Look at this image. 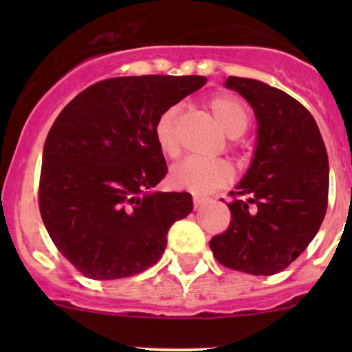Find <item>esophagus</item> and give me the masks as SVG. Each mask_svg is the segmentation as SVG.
I'll list each match as a JSON object with an SVG mask.
<instances>
[{"label":"esophagus","instance_id":"obj_1","mask_svg":"<svg viewBox=\"0 0 352 352\" xmlns=\"http://www.w3.org/2000/svg\"><path fill=\"white\" fill-rule=\"evenodd\" d=\"M206 202H208V199H206V197L196 196V197H194V208H196V209H201L202 206L206 204Z\"/></svg>","mask_w":352,"mask_h":352}]
</instances>
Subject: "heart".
<instances>
[{
  "label": "heart",
  "mask_w": 352,
  "mask_h": 352,
  "mask_svg": "<svg viewBox=\"0 0 352 352\" xmlns=\"http://www.w3.org/2000/svg\"><path fill=\"white\" fill-rule=\"evenodd\" d=\"M209 109L230 138H239L247 131L250 120L248 112L236 98L225 97V95L214 97L209 100ZM177 117H179V107L172 105L163 110L155 122V140L160 151L168 158H175L180 153ZM168 179L175 189L189 190L196 196H206L232 182L233 168L225 160L187 158L170 170Z\"/></svg>",
  "instance_id": "1"
}]
</instances>
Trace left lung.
Wrapping results in <instances>:
<instances>
[{
	"label": "left lung",
	"mask_w": 352,
	"mask_h": 352,
	"mask_svg": "<svg viewBox=\"0 0 352 352\" xmlns=\"http://www.w3.org/2000/svg\"><path fill=\"white\" fill-rule=\"evenodd\" d=\"M257 119V148L250 168L232 190V221L209 247L233 271L272 276L314 240L329 196V156L317 122L283 90L250 78L230 76Z\"/></svg>",
	"instance_id": "1"
}]
</instances>
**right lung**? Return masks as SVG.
<instances>
[{
    "mask_svg": "<svg viewBox=\"0 0 352 352\" xmlns=\"http://www.w3.org/2000/svg\"><path fill=\"white\" fill-rule=\"evenodd\" d=\"M204 76H120L91 85L58 116L42 153L38 208L58 250L97 281L160 261L170 226L192 211L189 192H150L166 175L155 140L160 113Z\"/></svg>",
    "mask_w": 352,
    "mask_h": 352,
    "instance_id": "obj_1",
    "label": "right lung"
}]
</instances>
